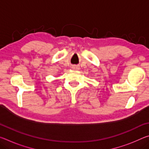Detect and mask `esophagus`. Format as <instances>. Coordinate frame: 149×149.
<instances>
[{
	"mask_svg": "<svg viewBox=\"0 0 149 149\" xmlns=\"http://www.w3.org/2000/svg\"><path fill=\"white\" fill-rule=\"evenodd\" d=\"M72 68L74 69V70H79V67L78 66V65H73V66H72Z\"/></svg>",
	"mask_w": 149,
	"mask_h": 149,
	"instance_id": "obj_1",
	"label": "esophagus"
}]
</instances>
